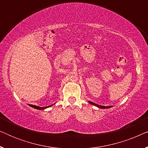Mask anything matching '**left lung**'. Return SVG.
Returning a JSON list of instances; mask_svg holds the SVG:
<instances>
[{
	"instance_id": "obj_1",
	"label": "left lung",
	"mask_w": 148,
	"mask_h": 148,
	"mask_svg": "<svg viewBox=\"0 0 148 148\" xmlns=\"http://www.w3.org/2000/svg\"><path fill=\"white\" fill-rule=\"evenodd\" d=\"M90 103V104H93V105H95V106H98V107H99V108H110V106H100V105H98V104H95V103H94V102H89Z\"/></svg>"
}]
</instances>
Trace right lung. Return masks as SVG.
I'll return each instance as SVG.
<instances>
[{"mask_svg":"<svg viewBox=\"0 0 148 148\" xmlns=\"http://www.w3.org/2000/svg\"><path fill=\"white\" fill-rule=\"evenodd\" d=\"M30 106H32V108H36V109H38V110H43V109H45L46 108H48V107L49 106H45V107H39V106H35V105H32V104H29Z\"/></svg>","mask_w":148,"mask_h":148,"instance_id":"right-lung-1","label":"right lung"}]
</instances>
